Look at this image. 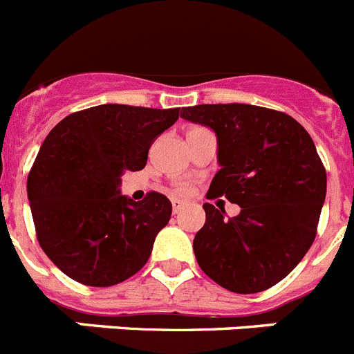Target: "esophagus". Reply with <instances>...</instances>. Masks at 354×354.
<instances>
[{
    "mask_svg": "<svg viewBox=\"0 0 354 354\" xmlns=\"http://www.w3.org/2000/svg\"><path fill=\"white\" fill-rule=\"evenodd\" d=\"M171 207H174V214H179L184 209L183 200H171Z\"/></svg>",
    "mask_w": 354,
    "mask_h": 354,
    "instance_id": "1",
    "label": "esophagus"
}]
</instances>
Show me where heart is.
Segmentation results:
<instances>
[{"label":"heart","instance_id":"b5f03b06","mask_svg":"<svg viewBox=\"0 0 354 354\" xmlns=\"http://www.w3.org/2000/svg\"><path fill=\"white\" fill-rule=\"evenodd\" d=\"M191 189H193V186H191L189 183H183V184H179V187H177V191H179V193H183V194L191 193Z\"/></svg>","mask_w":354,"mask_h":354}]
</instances>
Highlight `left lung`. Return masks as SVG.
Returning a JSON list of instances; mask_svg holds the SVG:
<instances>
[{
  "mask_svg": "<svg viewBox=\"0 0 354 354\" xmlns=\"http://www.w3.org/2000/svg\"><path fill=\"white\" fill-rule=\"evenodd\" d=\"M180 118L212 128L217 160L207 198L225 196L241 214L225 219L205 203L194 235L200 268L233 293H259L297 267L317 233L326 170L313 138L291 115L245 103L183 109Z\"/></svg>",
  "mask_w": 354,
  "mask_h": 354,
  "instance_id": "obj_1",
  "label": "left lung"
}]
</instances>
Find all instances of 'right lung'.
I'll list each match as a JSON object with an SVG mask.
<instances>
[{
    "label": "right lung",
    "instance_id": "add662e5",
    "mask_svg": "<svg viewBox=\"0 0 354 354\" xmlns=\"http://www.w3.org/2000/svg\"><path fill=\"white\" fill-rule=\"evenodd\" d=\"M179 109L109 103L57 122L28 175V198L40 248L63 274L106 288L137 274L171 216L161 193L133 202L119 194L124 170L138 171Z\"/></svg>",
    "mask_w": 354,
    "mask_h": 354
}]
</instances>
